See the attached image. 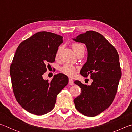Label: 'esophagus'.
Masks as SVG:
<instances>
[{
    "label": "esophagus",
    "instance_id": "obj_1",
    "mask_svg": "<svg viewBox=\"0 0 132 132\" xmlns=\"http://www.w3.org/2000/svg\"><path fill=\"white\" fill-rule=\"evenodd\" d=\"M69 84L70 85V86H73V85H74V81H73V80L71 79H69Z\"/></svg>",
    "mask_w": 132,
    "mask_h": 132
}]
</instances>
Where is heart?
I'll return each mask as SVG.
<instances>
[{"mask_svg":"<svg viewBox=\"0 0 132 132\" xmlns=\"http://www.w3.org/2000/svg\"><path fill=\"white\" fill-rule=\"evenodd\" d=\"M71 46H72L73 50H74V51L75 52V53H76L77 55L80 54V53H84L85 47L82 44L75 42V43L72 44ZM62 50V46H59L56 51V57H58L59 56ZM77 69L76 67H75L73 65H71L70 64H65L62 67L60 70H61V72L63 73V74L68 76L69 77H73L76 74V73Z\"/></svg>","mask_w":132,"mask_h":132,"instance_id":"b5f03b06","label":"heart"}]
</instances>
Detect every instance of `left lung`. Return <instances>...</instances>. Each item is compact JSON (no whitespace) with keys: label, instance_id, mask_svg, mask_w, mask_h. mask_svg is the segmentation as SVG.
Listing matches in <instances>:
<instances>
[{"label":"left lung","instance_id":"1","mask_svg":"<svg viewBox=\"0 0 132 132\" xmlns=\"http://www.w3.org/2000/svg\"><path fill=\"white\" fill-rule=\"evenodd\" d=\"M86 44L87 61L80 74L93 80L90 86L76 80L81 94L75 98L77 110L82 115L93 117L99 115L111 105L115 99L122 76L119 57L117 50L103 35L88 31L73 39Z\"/></svg>","mask_w":132,"mask_h":132}]
</instances>
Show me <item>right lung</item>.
Listing matches in <instances>:
<instances>
[{
	"label": "right lung",
	"mask_w": 132,
	"mask_h": 132,
	"mask_svg": "<svg viewBox=\"0 0 132 132\" xmlns=\"http://www.w3.org/2000/svg\"><path fill=\"white\" fill-rule=\"evenodd\" d=\"M63 37L41 31L21 42L10 68L13 93L22 108L28 112L42 115L53 109L58 94L68 83L65 75H55L51 81L42 75L55 61ZM48 65H47V64Z\"/></svg>",
	"instance_id": "right-lung-1"
}]
</instances>
